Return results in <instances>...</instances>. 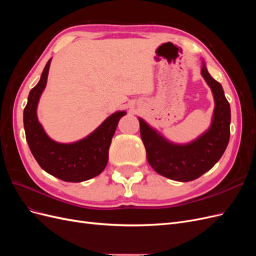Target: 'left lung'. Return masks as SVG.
Masks as SVG:
<instances>
[{
    "instance_id": "1",
    "label": "left lung",
    "mask_w": 256,
    "mask_h": 256,
    "mask_svg": "<svg viewBox=\"0 0 256 256\" xmlns=\"http://www.w3.org/2000/svg\"><path fill=\"white\" fill-rule=\"evenodd\" d=\"M200 72L212 90L216 106L210 128L198 140L187 145L172 144L138 118L150 166L160 175L177 182L194 180L209 171L222 157L230 141V104L221 84L212 78L204 63Z\"/></svg>"
}]
</instances>
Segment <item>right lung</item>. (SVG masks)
Segmentation results:
<instances>
[{
  "instance_id": "right-lung-1",
  "label": "right lung",
  "mask_w": 256,
  "mask_h": 256,
  "mask_svg": "<svg viewBox=\"0 0 256 256\" xmlns=\"http://www.w3.org/2000/svg\"><path fill=\"white\" fill-rule=\"evenodd\" d=\"M50 62L46 64L42 78L30 92L23 112L26 138L34 158L46 172L68 182H80L102 173L109 159L111 140L118 120L126 114L116 112L109 116L94 132L72 144L54 142L46 134L37 120L36 108L46 88Z\"/></svg>"
}]
</instances>
